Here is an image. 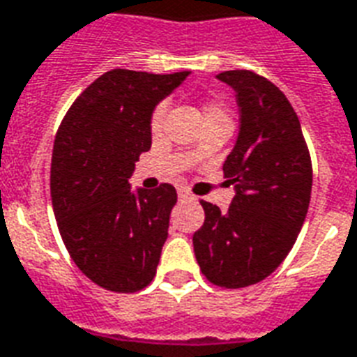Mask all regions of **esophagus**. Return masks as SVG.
Wrapping results in <instances>:
<instances>
[{"label":"esophagus","mask_w":357,"mask_h":357,"mask_svg":"<svg viewBox=\"0 0 357 357\" xmlns=\"http://www.w3.org/2000/svg\"><path fill=\"white\" fill-rule=\"evenodd\" d=\"M178 199H182V201L194 199V195L190 194V192L186 188H178Z\"/></svg>","instance_id":"34e87169"}]
</instances>
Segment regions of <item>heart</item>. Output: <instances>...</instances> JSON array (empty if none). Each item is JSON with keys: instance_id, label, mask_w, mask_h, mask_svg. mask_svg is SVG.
<instances>
[{"instance_id": "1", "label": "heart", "mask_w": 357, "mask_h": 357, "mask_svg": "<svg viewBox=\"0 0 357 357\" xmlns=\"http://www.w3.org/2000/svg\"><path fill=\"white\" fill-rule=\"evenodd\" d=\"M165 114H167V103H160V105L152 111V116H150V130H152V133H158V131L162 130ZM213 114H224V112L220 111L218 107H208L207 116H213Z\"/></svg>"}]
</instances>
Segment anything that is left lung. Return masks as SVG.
I'll return each instance as SVG.
<instances>
[{
    "mask_svg": "<svg viewBox=\"0 0 357 357\" xmlns=\"http://www.w3.org/2000/svg\"><path fill=\"white\" fill-rule=\"evenodd\" d=\"M237 93L239 135L224 162L235 195L226 213L201 201L205 222L194 233L203 275L222 288L269 277L288 256L307 216L312 165L288 98L265 77L237 69L216 75Z\"/></svg>",
    "mask_w": 357,
    "mask_h": 357,
    "instance_id": "obj_1",
    "label": "left lung"
}]
</instances>
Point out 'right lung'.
<instances>
[{
    "label": "right lung",
    "mask_w": 357,
    "mask_h": 357,
    "mask_svg": "<svg viewBox=\"0 0 357 357\" xmlns=\"http://www.w3.org/2000/svg\"><path fill=\"white\" fill-rule=\"evenodd\" d=\"M190 71L112 69L75 99L56 133L50 195L69 256L101 288L143 290L156 275L176 190L130 186L150 150V116Z\"/></svg>",
    "instance_id": "add662e5"
}]
</instances>
